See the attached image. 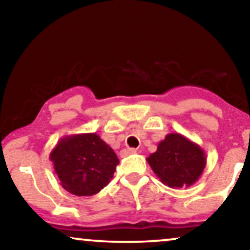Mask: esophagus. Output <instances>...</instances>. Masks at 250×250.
I'll return each mask as SVG.
<instances>
[{
	"instance_id": "1",
	"label": "esophagus",
	"mask_w": 250,
	"mask_h": 250,
	"mask_svg": "<svg viewBox=\"0 0 250 250\" xmlns=\"http://www.w3.org/2000/svg\"><path fill=\"white\" fill-rule=\"evenodd\" d=\"M134 152H136V149H134V148H127V149L122 150L121 155L125 157V156H127V155H132V153H134Z\"/></svg>"
}]
</instances>
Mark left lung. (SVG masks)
<instances>
[{
	"label": "left lung",
	"mask_w": 250,
	"mask_h": 250,
	"mask_svg": "<svg viewBox=\"0 0 250 250\" xmlns=\"http://www.w3.org/2000/svg\"><path fill=\"white\" fill-rule=\"evenodd\" d=\"M146 160L158 179L175 189L197 182L206 166V153L184 135L169 133Z\"/></svg>",
	"instance_id": "8db88e82"
}]
</instances>
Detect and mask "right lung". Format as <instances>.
Returning <instances> with one entry per match:
<instances>
[{
    "mask_svg": "<svg viewBox=\"0 0 250 250\" xmlns=\"http://www.w3.org/2000/svg\"><path fill=\"white\" fill-rule=\"evenodd\" d=\"M60 184L75 196H93L110 182L119 159L95 133L64 136L50 153Z\"/></svg>",
    "mask_w": 250,
    "mask_h": 250,
    "instance_id": "right-lung-1",
    "label": "right lung"
}]
</instances>
